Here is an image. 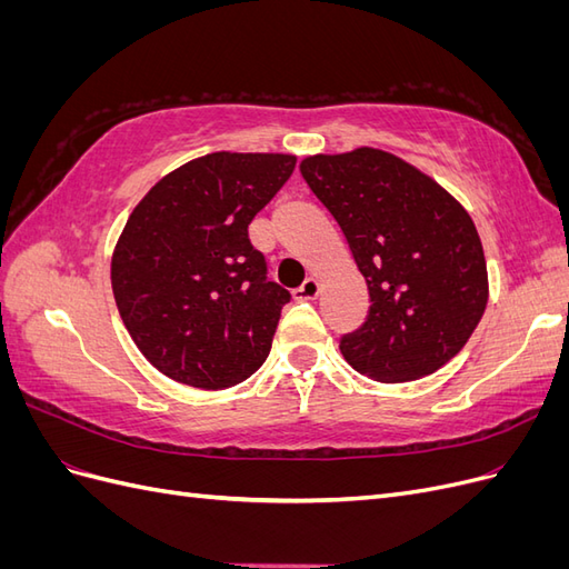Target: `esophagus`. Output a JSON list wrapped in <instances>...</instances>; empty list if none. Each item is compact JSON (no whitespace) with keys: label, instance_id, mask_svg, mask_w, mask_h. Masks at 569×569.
I'll return each mask as SVG.
<instances>
[{"label":"esophagus","instance_id":"esophagus-1","mask_svg":"<svg viewBox=\"0 0 569 569\" xmlns=\"http://www.w3.org/2000/svg\"><path fill=\"white\" fill-rule=\"evenodd\" d=\"M320 284L316 278H308L299 289H295V299L297 301H313L318 297Z\"/></svg>","mask_w":569,"mask_h":569}]
</instances>
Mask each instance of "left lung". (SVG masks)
<instances>
[{
	"mask_svg": "<svg viewBox=\"0 0 569 569\" xmlns=\"http://www.w3.org/2000/svg\"><path fill=\"white\" fill-rule=\"evenodd\" d=\"M299 170L368 284L363 325L339 339L347 363L377 382H410L449 363L487 308V263L470 216L380 149L311 157Z\"/></svg>",
	"mask_w": 569,
	"mask_h": 569,
	"instance_id": "1",
	"label": "left lung"
}]
</instances>
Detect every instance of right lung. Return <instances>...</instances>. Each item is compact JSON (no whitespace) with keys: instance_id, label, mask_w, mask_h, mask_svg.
Returning a JSON list of instances; mask_svg holds the SVG:
<instances>
[{"instance_id":"obj_1","label":"right lung","mask_w":569,"mask_h":569,"mask_svg":"<svg viewBox=\"0 0 569 569\" xmlns=\"http://www.w3.org/2000/svg\"><path fill=\"white\" fill-rule=\"evenodd\" d=\"M295 166L287 153H209L153 184L128 218L111 261L116 306L170 380L226 389L263 366L289 291L266 278L249 226Z\"/></svg>"}]
</instances>
